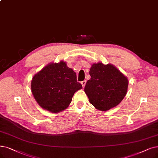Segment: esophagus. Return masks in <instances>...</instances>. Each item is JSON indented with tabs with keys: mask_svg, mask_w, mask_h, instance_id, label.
<instances>
[{
	"mask_svg": "<svg viewBox=\"0 0 158 158\" xmlns=\"http://www.w3.org/2000/svg\"><path fill=\"white\" fill-rule=\"evenodd\" d=\"M81 85H82V86H83V87H85V84H86V81H85V80H84V81H81Z\"/></svg>",
	"mask_w": 158,
	"mask_h": 158,
	"instance_id": "34e87169",
	"label": "esophagus"
}]
</instances>
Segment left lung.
Segmentation results:
<instances>
[{"label": "left lung", "instance_id": "1", "mask_svg": "<svg viewBox=\"0 0 158 158\" xmlns=\"http://www.w3.org/2000/svg\"><path fill=\"white\" fill-rule=\"evenodd\" d=\"M89 74L91 78L84 91L89 102L97 110L107 111L114 108L127 94L128 80L113 65L94 64Z\"/></svg>", "mask_w": 158, "mask_h": 158}]
</instances>
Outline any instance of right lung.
I'll return each instance as SVG.
<instances>
[{"label":"right lung","mask_w":158,"mask_h":158,"mask_svg":"<svg viewBox=\"0 0 158 158\" xmlns=\"http://www.w3.org/2000/svg\"><path fill=\"white\" fill-rule=\"evenodd\" d=\"M81 88L76 73L63 61L44 67L35 74L31 82V92L37 102L52 113L66 109L74 93Z\"/></svg>","instance_id":"right-lung-1"}]
</instances>
